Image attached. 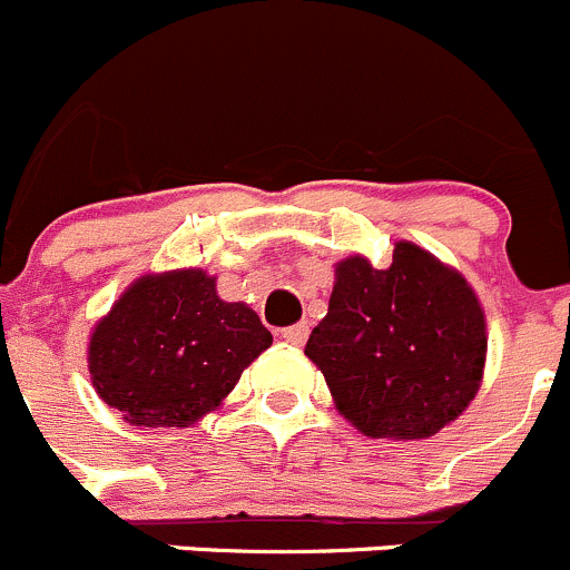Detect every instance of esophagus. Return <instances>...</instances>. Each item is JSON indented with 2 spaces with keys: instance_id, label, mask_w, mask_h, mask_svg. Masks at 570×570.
<instances>
[{
  "instance_id": "34e87169",
  "label": "esophagus",
  "mask_w": 570,
  "mask_h": 570,
  "mask_svg": "<svg viewBox=\"0 0 570 570\" xmlns=\"http://www.w3.org/2000/svg\"><path fill=\"white\" fill-rule=\"evenodd\" d=\"M307 335H309L307 324H293L287 326V330H283V341L291 343V346H302V343L307 341Z\"/></svg>"
}]
</instances>
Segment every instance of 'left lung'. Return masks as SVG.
<instances>
[{"mask_svg":"<svg viewBox=\"0 0 570 570\" xmlns=\"http://www.w3.org/2000/svg\"><path fill=\"white\" fill-rule=\"evenodd\" d=\"M304 354L354 430L424 441L474 402L488 324L458 268L396 240L387 268H374L363 255L335 263L330 309L309 332Z\"/></svg>","mask_w":570,"mask_h":570,"instance_id":"obj_1","label":"left lung"}]
</instances>
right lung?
Here are the masks:
<instances>
[{"mask_svg":"<svg viewBox=\"0 0 570 570\" xmlns=\"http://www.w3.org/2000/svg\"><path fill=\"white\" fill-rule=\"evenodd\" d=\"M272 332L244 302H224L202 268L144 274L88 337L94 391L138 430L190 426L238 385Z\"/></svg>","mask_w":570,"mask_h":570,"instance_id":"add662e5","label":"right lung"}]
</instances>
